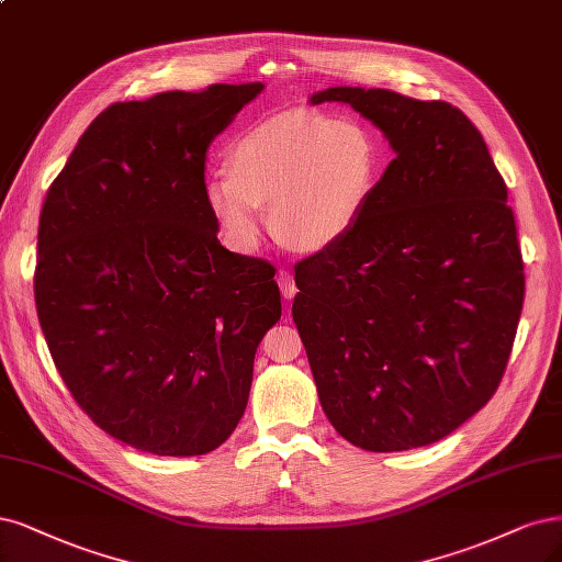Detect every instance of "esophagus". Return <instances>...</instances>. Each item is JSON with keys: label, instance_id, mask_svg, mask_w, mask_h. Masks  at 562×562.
Returning a JSON list of instances; mask_svg holds the SVG:
<instances>
[{"label": "esophagus", "instance_id": "esophagus-1", "mask_svg": "<svg viewBox=\"0 0 562 562\" xmlns=\"http://www.w3.org/2000/svg\"><path fill=\"white\" fill-rule=\"evenodd\" d=\"M277 281H279V288H281V295H283L285 300L295 297V293H297V285H295V279H293V274L288 272V269H279Z\"/></svg>", "mask_w": 562, "mask_h": 562}]
</instances>
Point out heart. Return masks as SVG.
Wrapping results in <instances>:
<instances>
[{"mask_svg": "<svg viewBox=\"0 0 562 562\" xmlns=\"http://www.w3.org/2000/svg\"><path fill=\"white\" fill-rule=\"evenodd\" d=\"M229 167L204 179V202L232 246L254 248L269 227L295 250H327L362 221L379 173L374 134L351 119L288 111L246 127Z\"/></svg>", "mask_w": 562, "mask_h": 562, "instance_id": "1", "label": "heart"}]
</instances>
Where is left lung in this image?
<instances>
[{
  "label": "left lung",
  "instance_id": "8db88e82",
  "mask_svg": "<svg viewBox=\"0 0 562 562\" xmlns=\"http://www.w3.org/2000/svg\"><path fill=\"white\" fill-rule=\"evenodd\" d=\"M395 158L358 227L295 265L293 321L321 406L364 451L428 447L486 404L505 374L526 277L505 179L449 102L327 88Z\"/></svg>",
  "mask_w": 562,
  "mask_h": 562
}]
</instances>
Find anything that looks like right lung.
Instances as JSON below:
<instances>
[{
    "instance_id": "add662e5",
    "label": "right lung",
    "mask_w": 562,
    "mask_h": 562,
    "mask_svg": "<svg viewBox=\"0 0 562 562\" xmlns=\"http://www.w3.org/2000/svg\"><path fill=\"white\" fill-rule=\"evenodd\" d=\"M262 83L104 109L50 183L34 300L94 425L156 456H204L244 416L281 318L274 265L232 254L204 202L206 148Z\"/></svg>"
}]
</instances>
